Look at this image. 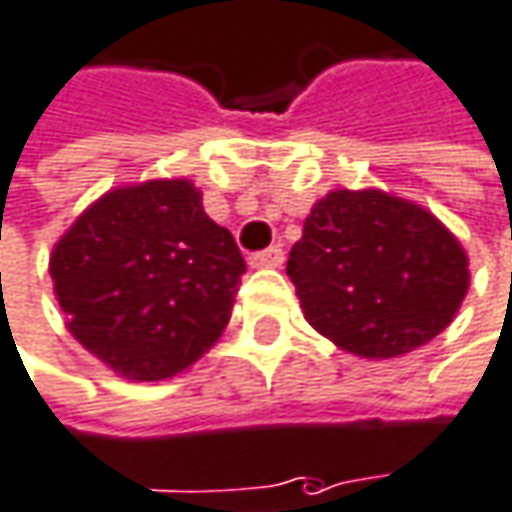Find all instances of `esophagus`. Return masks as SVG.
Masks as SVG:
<instances>
[{"label":"esophagus","mask_w":512,"mask_h":512,"mask_svg":"<svg viewBox=\"0 0 512 512\" xmlns=\"http://www.w3.org/2000/svg\"><path fill=\"white\" fill-rule=\"evenodd\" d=\"M249 263H252L255 269H278V266L284 263V249H281V246H269V249L255 252V255L249 257Z\"/></svg>","instance_id":"obj_1"}]
</instances>
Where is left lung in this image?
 Masks as SVG:
<instances>
[{
  "mask_svg": "<svg viewBox=\"0 0 512 512\" xmlns=\"http://www.w3.org/2000/svg\"><path fill=\"white\" fill-rule=\"evenodd\" d=\"M469 260L428 210L381 190L328 193L287 260L304 319L360 357L434 340L469 290Z\"/></svg>",
  "mask_w": 512,
  "mask_h": 512,
  "instance_id": "1",
  "label": "left lung"
}]
</instances>
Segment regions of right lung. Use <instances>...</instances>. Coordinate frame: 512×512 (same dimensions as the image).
<instances>
[{"mask_svg": "<svg viewBox=\"0 0 512 512\" xmlns=\"http://www.w3.org/2000/svg\"><path fill=\"white\" fill-rule=\"evenodd\" d=\"M72 337L134 381H163L213 346L246 260L190 181L99 199L49 263Z\"/></svg>", "mask_w": 512, "mask_h": 512, "instance_id": "right-lung-1", "label": "right lung"}]
</instances>
